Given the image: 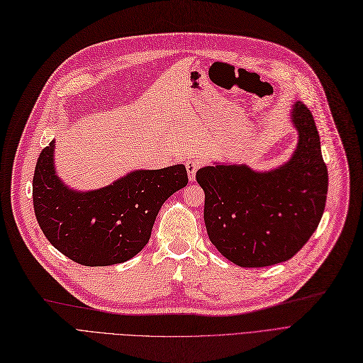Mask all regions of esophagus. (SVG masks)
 Masks as SVG:
<instances>
[{"label":"esophagus","instance_id":"34e87169","mask_svg":"<svg viewBox=\"0 0 363 363\" xmlns=\"http://www.w3.org/2000/svg\"><path fill=\"white\" fill-rule=\"evenodd\" d=\"M199 167H200V161H197V160H189L185 163V169H186V173H189L190 181L196 179V172L199 170Z\"/></svg>","mask_w":363,"mask_h":363}]
</instances>
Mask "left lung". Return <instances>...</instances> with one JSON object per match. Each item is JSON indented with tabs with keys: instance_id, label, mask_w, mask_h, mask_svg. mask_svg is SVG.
I'll return each instance as SVG.
<instances>
[{
	"instance_id": "obj_1",
	"label": "left lung",
	"mask_w": 363,
	"mask_h": 363,
	"mask_svg": "<svg viewBox=\"0 0 363 363\" xmlns=\"http://www.w3.org/2000/svg\"><path fill=\"white\" fill-rule=\"evenodd\" d=\"M290 121L298 143L284 164L254 170L217 161L196 173L205 191L203 217L211 242L238 266L263 267L291 259L325 212L328 169L314 118L296 101Z\"/></svg>"
}]
</instances>
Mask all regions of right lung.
<instances>
[{"label":"right lung","mask_w":363,"mask_h":363,"mask_svg":"<svg viewBox=\"0 0 363 363\" xmlns=\"http://www.w3.org/2000/svg\"><path fill=\"white\" fill-rule=\"evenodd\" d=\"M55 140L40 154L33 178L35 218L49 242L85 266L124 263L143 250L166 200L189 184L184 164L133 170L111 185L79 191L53 161Z\"/></svg>","instance_id":"right-lung-1"}]
</instances>
